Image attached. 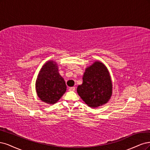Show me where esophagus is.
Masks as SVG:
<instances>
[{
    "label": "esophagus",
    "instance_id": "esophagus-1",
    "mask_svg": "<svg viewBox=\"0 0 150 150\" xmlns=\"http://www.w3.org/2000/svg\"><path fill=\"white\" fill-rule=\"evenodd\" d=\"M75 90V86H72V87H69V91H74Z\"/></svg>",
    "mask_w": 150,
    "mask_h": 150
}]
</instances>
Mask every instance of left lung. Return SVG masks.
Here are the masks:
<instances>
[{
	"instance_id": "8db88e82",
	"label": "left lung",
	"mask_w": 150,
	"mask_h": 150,
	"mask_svg": "<svg viewBox=\"0 0 150 150\" xmlns=\"http://www.w3.org/2000/svg\"><path fill=\"white\" fill-rule=\"evenodd\" d=\"M109 72L102 63L95 62L85 70L83 83L77 87V93L90 107L96 108L106 103L112 93Z\"/></svg>"
}]
</instances>
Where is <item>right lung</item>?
<instances>
[{"label": "right lung", "mask_w": 150, "mask_h": 150, "mask_svg": "<svg viewBox=\"0 0 150 150\" xmlns=\"http://www.w3.org/2000/svg\"><path fill=\"white\" fill-rule=\"evenodd\" d=\"M67 86L56 64L49 61L42 67L36 81L38 96L43 102L54 104L65 93Z\"/></svg>", "instance_id": "right-lung-1"}]
</instances>
